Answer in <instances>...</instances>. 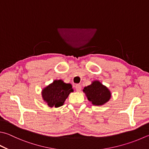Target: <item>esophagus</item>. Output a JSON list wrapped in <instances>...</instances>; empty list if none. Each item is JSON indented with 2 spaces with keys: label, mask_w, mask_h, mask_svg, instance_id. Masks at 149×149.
I'll return each mask as SVG.
<instances>
[{
  "label": "esophagus",
  "mask_w": 149,
  "mask_h": 149,
  "mask_svg": "<svg viewBox=\"0 0 149 149\" xmlns=\"http://www.w3.org/2000/svg\"><path fill=\"white\" fill-rule=\"evenodd\" d=\"M75 89L77 91H80L81 89H82V86H81L80 84H77V85L75 86Z\"/></svg>",
  "instance_id": "34e87169"
}]
</instances>
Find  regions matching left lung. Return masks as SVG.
Masks as SVG:
<instances>
[{
	"mask_svg": "<svg viewBox=\"0 0 149 149\" xmlns=\"http://www.w3.org/2000/svg\"><path fill=\"white\" fill-rule=\"evenodd\" d=\"M89 101L95 106H102L108 102L111 98V92L99 81L95 80L91 85L83 89Z\"/></svg>",
	"mask_w": 149,
	"mask_h": 149,
	"instance_id": "left-lung-1",
	"label": "left lung"
}]
</instances>
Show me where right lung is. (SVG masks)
<instances>
[{
    "mask_svg": "<svg viewBox=\"0 0 149 149\" xmlns=\"http://www.w3.org/2000/svg\"><path fill=\"white\" fill-rule=\"evenodd\" d=\"M73 91L71 84L56 80L42 90V97L49 107L58 108L63 105L70 93Z\"/></svg>",
    "mask_w": 149,
    "mask_h": 149,
    "instance_id": "add662e5",
    "label": "right lung"
}]
</instances>
